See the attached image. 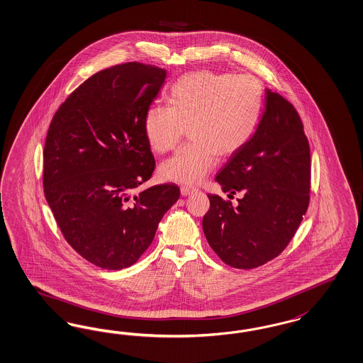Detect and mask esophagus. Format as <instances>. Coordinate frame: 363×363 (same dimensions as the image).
I'll return each mask as SVG.
<instances>
[{"label":"esophagus","mask_w":363,"mask_h":363,"mask_svg":"<svg viewBox=\"0 0 363 363\" xmlns=\"http://www.w3.org/2000/svg\"><path fill=\"white\" fill-rule=\"evenodd\" d=\"M198 189L196 188H191V187H182L180 188V194L183 195V196H188V195H192V194H195Z\"/></svg>","instance_id":"1"}]
</instances>
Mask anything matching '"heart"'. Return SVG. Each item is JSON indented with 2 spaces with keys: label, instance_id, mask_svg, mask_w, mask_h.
Here are the masks:
<instances>
[{
  "label": "heart",
  "instance_id": "obj_1",
  "mask_svg": "<svg viewBox=\"0 0 363 363\" xmlns=\"http://www.w3.org/2000/svg\"><path fill=\"white\" fill-rule=\"evenodd\" d=\"M263 101V85L252 74L200 70L179 77L168 106H150L143 121L157 153L174 150L187 128L191 141L160 165L164 180L198 184L215 168L218 155L225 159L239 152L257 130Z\"/></svg>",
  "mask_w": 363,
  "mask_h": 363
}]
</instances>
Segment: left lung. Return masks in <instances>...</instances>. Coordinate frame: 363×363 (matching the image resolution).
<instances>
[{"instance_id": "8db88e82", "label": "left lung", "mask_w": 363, "mask_h": 363, "mask_svg": "<svg viewBox=\"0 0 363 363\" xmlns=\"http://www.w3.org/2000/svg\"><path fill=\"white\" fill-rule=\"evenodd\" d=\"M310 145L296 109L271 89L251 140L224 164L215 180L234 207L208 195L203 231L211 248L235 269L259 267L290 243L310 201Z\"/></svg>"}]
</instances>
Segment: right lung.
Segmentation results:
<instances>
[{
    "label": "right lung",
    "instance_id": "right-lung-1",
    "mask_svg": "<svg viewBox=\"0 0 363 363\" xmlns=\"http://www.w3.org/2000/svg\"><path fill=\"white\" fill-rule=\"evenodd\" d=\"M167 70L125 62L100 70L60 106L44 148V194L72 248L94 266L127 269L152 243L180 189L172 183L132 195L155 157L144 115Z\"/></svg>",
    "mask_w": 363,
    "mask_h": 363
}]
</instances>
